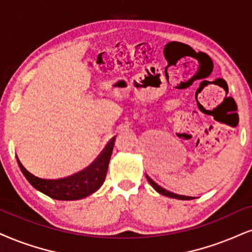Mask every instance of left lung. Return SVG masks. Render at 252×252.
Listing matches in <instances>:
<instances>
[{
	"mask_svg": "<svg viewBox=\"0 0 252 252\" xmlns=\"http://www.w3.org/2000/svg\"><path fill=\"white\" fill-rule=\"evenodd\" d=\"M146 178H147L148 182L151 183L152 187H153L155 190L159 192V194L164 195V196L172 197V198H178V200H194V198H195V197H191V196H185V195H179V194H175V192H172V191L167 190V189H164V188L161 187V186L158 185V183L155 182L153 179H151L150 176L147 175V174H146Z\"/></svg>",
	"mask_w": 252,
	"mask_h": 252,
	"instance_id": "obj_1",
	"label": "left lung"
}]
</instances>
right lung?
<instances>
[{"label": "right lung", "mask_w": 252, "mask_h": 252, "mask_svg": "<svg viewBox=\"0 0 252 252\" xmlns=\"http://www.w3.org/2000/svg\"><path fill=\"white\" fill-rule=\"evenodd\" d=\"M114 141H116V138H113L108 142L100 155L89 167H86L82 172L64 179L48 180L38 178V176L33 175L32 173L26 169V167L22 164L17 157L16 159L23 175L37 190L48 195L51 198H55V200H82V198L97 191L104 183L105 178H106L108 162H110L112 151H113Z\"/></svg>", "instance_id": "1"}]
</instances>
